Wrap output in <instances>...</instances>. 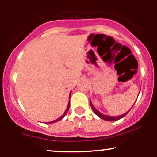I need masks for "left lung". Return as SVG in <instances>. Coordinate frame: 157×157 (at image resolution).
Wrapping results in <instances>:
<instances>
[{
  "mask_svg": "<svg viewBox=\"0 0 157 157\" xmlns=\"http://www.w3.org/2000/svg\"><path fill=\"white\" fill-rule=\"evenodd\" d=\"M138 96H139V95H138ZM90 105H91V108H92V109H93V111H94V112L96 113L97 116H98L99 117L102 119V120H106V121H116V120H120V119L124 117H125V115L127 114V113L129 112V111H130V110H129L128 111H127V112L124 113V114L120 115V116H117V117H111V116H108V115H105V114H103V113H102L101 112H100V111H99L98 110H97V109H96V108H95L94 106L93 105V104L91 103V100H90ZM132 107H133V106H132Z\"/></svg>",
  "mask_w": 157,
  "mask_h": 157,
  "instance_id": "1",
  "label": "left lung"
}]
</instances>
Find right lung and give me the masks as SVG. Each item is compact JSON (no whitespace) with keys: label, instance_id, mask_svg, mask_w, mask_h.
I'll list each match as a JSON object with an SVG mask.
<instances>
[{"label":"right lung","instance_id":"1","mask_svg":"<svg viewBox=\"0 0 157 157\" xmlns=\"http://www.w3.org/2000/svg\"><path fill=\"white\" fill-rule=\"evenodd\" d=\"M71 92H70V94H69V99H70V97H71ZM69 107H70V101H68V106H67V108H66V111H64L63 114V115H62V116H61V117H59L58 119H57V120H53V121H52V122H48V123H55V122H57L60 121V120H62V119H63V118L65 116H66V113H67V112H68V109H69Z\"/></svg>","mask_w":157,"mask_h":157}]
</instances>
